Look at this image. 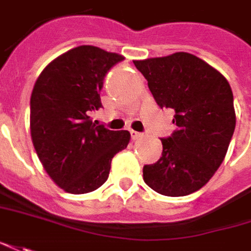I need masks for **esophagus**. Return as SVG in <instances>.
<instances>
[{"label":"esophagus","mask_w":251,"mask_h":251,"mask_svg":"<svg viewBox=\"0 0 251 251\" xmlns=\"http://www.w3.org/2000/svg\"><path fill=\"white\" fill-rule=\"evenodd\" d=\"M129 134H131V138H132V139H139V138H142L143 136L142 132H138V131H134V129H131Z\"/></svg>","instance_id":"esophagus-1"}]
</instances>
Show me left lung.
Returning <instances> with one entry per match:
<instances>
[{"instance_id":"obj_1","label":"left lung","mask_w":251,"mask_h":251,"mask_svg":"<svg viewBox=\"0 0 251 251\" xmlns=\"http://www.w3.org/2000/svg\"><path fill=\"white\" fill-rule=\"evenodd\" d=\"M160 108L175 110L177 128L162 138V153L143 167L158 194L183 197L203 187L226 157L235 129L232 90L219 71L194 54L134 61Z\"/></svg>"}]
</instances>
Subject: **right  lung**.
<instances>
[{
	"label": "right lung",
	"mask_w": 251,
	"mask_h": 251,
	"mask_svg": "<svg viewBox=\"0 0 251 251\" xmlns=\"http://www.w3.org/2000/svg\"><path fill=\"white\" fill-rule=\"evenodd\" d=\"M124 60L83 45L42 71L30 101L31 139L48 175L71 194H86L106 181L116 153L127 148L128 131H112L90 120L102 108L100 91L108 71Z\"/></svg>",
	"instance_id": "right-lung-1"
}]
</instances>
